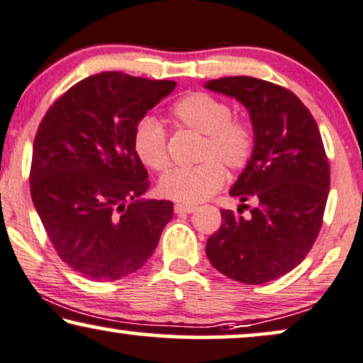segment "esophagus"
I'll return each mask as SVG.
<instances>
[{
	"instance_id": "1",
	"label": "esophagus",
	"mask_w": 363,
	"mask_h": 363,
	"mask_svg": "<svg viewBox=\"0 0 363 363\" xmlns=\"http://www.w3.org/2000/svg\"><path fill=\"white\" fill-rule=\"evenodd\" d=\"M197 209L196 206H187V204H176L174 206V211L176 214H192Z\"/></svg>"
}]
</instances>
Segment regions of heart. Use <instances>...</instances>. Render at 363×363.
Listing matches in <instances>:
<instances>
[{
  "mask_svg": "<svg viewBox=\"0 0 363 363\" xmlns=\"http://www.w3.org/2000/svg\"><path fill=\"white\" fill-rule=\"evenodd\" d=\"M171 119L179 128L201 134L194 167L174 169L159 182V192L182 204L206 201L224 184L225 171L247 166L255 149V133L247 119L232 118L225 101L207 93H191L172 104ZM133 149L144 166L164 172L171 164L167 133L151 116H144L133 129Z\"/></svg>",
  "mask_w": 363,
  "mask_h": 363,
  "instance_id": "obj_1",
  "label": "heart"
}]
</instances>
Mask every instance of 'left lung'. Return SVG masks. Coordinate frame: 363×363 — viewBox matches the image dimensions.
Here are the masks:
<instances>
[{
	"label": "left lung",
	"instance_id": "left-lung-1",
	"mask_svg": "<svg viewBox=\"0 0 363 363\" xmlns=\"http://www.w3.org/2000/svg\"><path fill=\"white\" fill-rule=\"evenodd\" d=\"M206 88L240 101L255 133L252 159L230 189V196L254 199L255 206L249 219L222 209L206 254L238 282H270L297 267L320 232L330 166L318 125L292 91L269 81L220 77Z\"/></svg>",
	"mask_w": 363,
	"mask_h": 363
}]
</instances>
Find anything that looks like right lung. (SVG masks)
Returning a JSON list of instances; mask_svg holds the SVG:
<instances>
[{
	"instance_id": "right-lung-1",
	"label": "right lung",
	"mask_w": 363,
	"mask_h": 363,
	"mask_svg": "<svg viewBox=\"0 0 363 363\" xmlns=\"http://www.w3.org/2000/svg\"><path fill=\"white\" fill-rule=\"evenodd\" d=\"M176 83L99 72L57 98L38 128L31 197L52 247L72 270L118 280L141 269L172 219L171 201H144L147 171L133 129Z\"/></svg>"
}]
</instances>
